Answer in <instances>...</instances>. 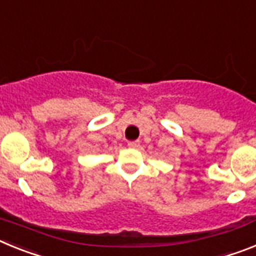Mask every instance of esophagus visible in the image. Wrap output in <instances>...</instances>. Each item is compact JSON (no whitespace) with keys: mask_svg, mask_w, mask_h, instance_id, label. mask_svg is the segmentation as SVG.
<instances>
[{"mask_svg":"<svg viewBox=\"0 0 256 256\" xmlns=\"http://www.w3.org/2000/svg\"><path fill=\"white\" fill-rule=\"evenodd\" d=\"M128 146H130V148H138V146H140V143H139V142H138V140H134V142H128Z\"/></svg>","mask_w":256,"mask_h":256,"instance_id":"esophagus-1","label":"esophagus"}]
</instances>
